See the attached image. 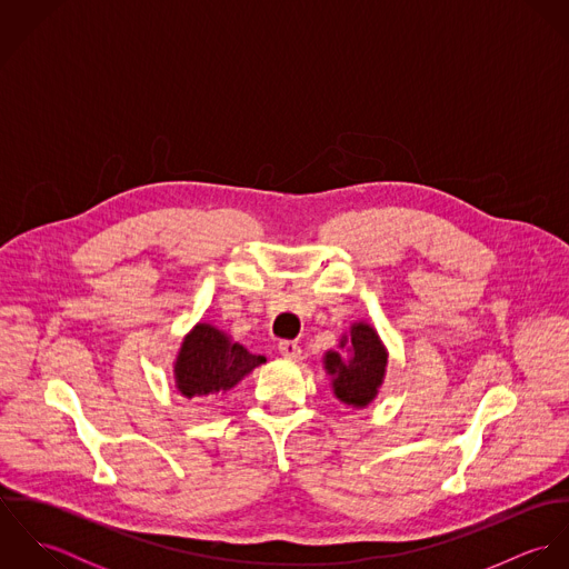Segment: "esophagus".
Returning a JSON list of instances; mask_svg holds the SVG:
<instances>
[{
  "label": "esophagus",
  "mask_w": 569,
  "mask_h": 569,
  "mask_svg": "<svg viewBox=\"0 0 569 569\" xmlns=\"http://www.w3.org/2000/svg\"><path fill=\"white\" fill-rule=\"evenodd\" d=\"M278 350H280V355H282V357H287V359H298V357H300V352H302V350H300V346H298L296 341H287V339L278 343Z\"/></svg>",
  "instance_id": "obj_1"
}]
</instances>
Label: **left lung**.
Returning <instances> with one entry per match:
<instances>
[{
    "label": "left lung",
    "mask_w": 569,
    "mask_h": 569,
    "mask_svg": "<svg viewBox=\"0 0 569 569\" xmlns=\"http://www.w3.org/2000/svg\"><path fill=\"white\" fill-rule=\"evenodd\" d=\"M337 346L339 350H328L322 357L330 390L339 403L363 409L377 399L386 381L388 348L368 322H352Z\"/></svg>",
    "instance_id": "obj_1"
}]
</instances>
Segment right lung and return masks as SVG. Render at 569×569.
<instances>
[{"instance_id": "1", "label": "right lung", "mask_w": 569, "mask_h": 569, "mask_svg": "<svg viewBox=\"0 0 569 569\" xmlns=\"http://www.w3.org/2000/svg\"><path fill=\"white\" fill-rule=\"evenodd\" d=\"M267 357L251 355L232 335L210 322L192 326L172 361L174 388L186 399L223 397Z\"/></svg>"}]
</instances>
